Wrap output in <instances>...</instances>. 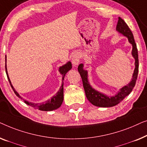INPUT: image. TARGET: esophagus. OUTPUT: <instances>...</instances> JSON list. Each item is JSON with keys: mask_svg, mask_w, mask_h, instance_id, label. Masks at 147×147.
Instances as JSON below:
<instances>
[{"mask_svg": "<svg viewBox=\"0 0 147 147\" xmlns=\"http://www.w3.org/2000/svg\"><path fill=\"white\" fill-rule=\"evenodd\" d=\"M82 57L81 53L79 52H76L73 55V57H72V63L74 66H76L79 63L80 60Z\"/></svg>", "mask_w": 147, "mask_h": 147, "instance_id": "obj_1", "label": "esophagus"}]
</instances>
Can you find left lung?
<instances>
[{"mask_svg":"<svg viewBox=\"0 0 147 147\" xmlns=\"http://www.w3.org/2000/svg\"><path fill=\"white\" fill-rule=\"evenodd\" d=\"M116 29H117L118 32L123 34L124 36H127L129 42L133 46L132 55H133L134 59H135V71H134L133 78H132L131 81L127 85L123 86V88H121L119 92L115 96H108L107 95L101 93L100 92L97 91L94 88H92L88 81L87 71L83 69V64H80L78 67V71L82 78V84H83V87L84 92H85L86 96L88 101L96 107H111L118 105L126 96L131 93L133 88L135 87L136 79H137L138 73V51L133 33H132L131 30H130L127 23L121 17H119V20H118Z\"/></svg>","mask_w":147,"mask_h":147,"instance_id":"1","label":"left lung"}]
</instances>
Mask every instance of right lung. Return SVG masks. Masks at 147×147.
Instances as JSON below:
<instances>
[{"label":"right lung","instance_id":"1","mask_svg":"<svg viewBox=\"0 0 147 147\" xmlns=\"http://www.w3.org/2000/svg\"><path fill=\"white\" fill-rule=\"evenodd\" d=\"M7 57L5 56V69H6V73H7V78L8 80L10 82V84H11V87L12 88V90H14V92L15 93V94L17 96L18 98L22 99L21 96H20L19 94L16 91L15 89L13 88L12 86L11 80L9 77V75H8V73H7ZM72 69V64L71 62H68L67 64H65V65H63L62 67L59 68V72L60 73L62 74L63 76V78H62V81H63V83H62V85L61 87H60V89L59 91H58L57 93H56L55 95L51 98L49 100L45 101V102H41V103H33V102H28L27 100H25L24 99H22L24 100V102L26 103V105H29V106L33 107V108L36 109H38L40 111H51L53 110H56V109H59L60 107L61 106L62 103L63 102V99H64V90H63V80H64V78H65V74H67V73L69 70H71Z\"/></svg>","mask_w":147,"mask_h":147}]
</instances>
